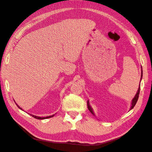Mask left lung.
<instances>
[{
  "label": "left lung",
  "mask_w": 152,
  "mask_h": 152,
  "mask_svg": "<svg viewBox=\"0 0 152 152\" xmlns=\"http://www.w3.org/2000/svg\"><path fill=\"white\" fill-rule=\"evenodd\" d=\"M142 76V71L141 70V80ZM140 91V87H139V88H138V90H137V93H136V94L135 95L134 98H133V99H132V101L131 107L130 110H131V109H132L133 108H134V106H135V104H136V103H137V99H138V98H139ZM87 108H88L90 112H91L92 114L94 115V113H93V110H92V108H91V106L89 105V102H88V101H87Z\"/></svg>",
  "instance_id": "left-lung-1"
}]
</instances>
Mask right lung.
Wrapping results in <instances>:
<instances>
[{
  "label": "right lung",
  "mask_w": 152,
  "mask_h": 152,
  "mask_svg": "<svg viewBox=\"0 0 152 152\" xmlns=\"http://www.w3.org/2000/svg\"><path fill=\"white\" fill-rule=\"evenodd\" d=\"M16 105L18 106V107L20 109H21V110H22V108H21L19 106H18L17 104H16ZM31 115L33 117H34L35 118H37V119H40V120H42V119H45V118H50V117H53L54 115H51V116H48V117H37V116H35V115Z\"/></svg>",
  "instance_id": "obj_1"
}]
</instances>
